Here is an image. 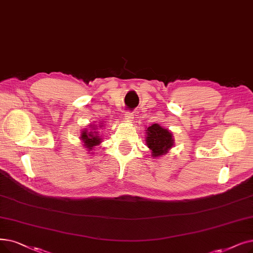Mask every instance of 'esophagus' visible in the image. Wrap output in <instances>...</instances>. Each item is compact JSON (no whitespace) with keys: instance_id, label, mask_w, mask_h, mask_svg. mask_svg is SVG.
I'll return each instance as SVG.
<instances>
[{"instance_id":"obj_1","label":"esophagus","mask_w":253,"mask_h":253,"mask_svg":"<svg viewBox=\"0 0 253 253\" xmlns=\"http://www.w3.org/2000/svg\"><path fill=\"white\" fill-rule=\"evenodd\" d=\"M124 117H125V120L127 121V122H130V123L132 122L133 119H134V115L132 113H130V112H127Z\"/></svg>"}]
</instances>
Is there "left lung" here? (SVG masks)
Wrapping results in <instances>:
<instances>
[{"label":"left lung","instance_id":"obj_1","mask_svg":"<svg viewBox=\"0 0 253 253\" xmlns=\"http://www.w3.org/2000/svg\"><path fill=\"white\" fill-rule=\"evenodd\" d=\"M146 144L152 151V157L157 158L166 154L173 147L174 139L172 133L167 128L155 123L146 130Z\"/></svg>","mask_w":253,"mask_h":253}]
</instances>
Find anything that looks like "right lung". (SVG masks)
<instances>
[{
    "instance_id": "obj_1",
    "label": "right lung",
    "mask_w": 253,
    "mask_h": 253,
    "mask_svg": "<svg viewBox=\"0 0 253 253\" xmlns=\"http://www.w3.org/2000/svg\"><path fill=\"white\" fill-rule=\"evenodd\" d=\"M104 125L105 124H103L100 121L99 125L90 124L89 125L90 129L84 128V130H82L80 138L83 142L84 147L87 151V153H90L96 146L100 145V142L102 141V138L99 135L100 133H99V131H98V128H102V127H104ZM90 154H93V152Z\"/></svg>"
}]
</instances>
